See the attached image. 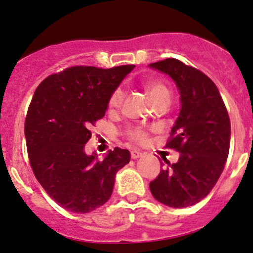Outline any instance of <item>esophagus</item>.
I'll return each instance as SVG.
<instances>
[{
	"label": "esophagus",
	"mask_w": 253,
	"mask_h": 253,
	"mask_svg": "<svg viewBox=\"0 0 253 253\" xmlns=\"http://www.w3.org/2000/svg\"><path fill=\"white\" fill-rule=\"evenodd\" d=\"M130 155H131V159H138L142 157V153L140 152V150H131Z\"/></svg>",
	"instance_id": "obj_1"
}]
</instances>
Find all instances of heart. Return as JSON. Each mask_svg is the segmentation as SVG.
I'll return each instance as SVG.
<instances>
[{"label": "heart", "instance_id": "1", "mask_svg": "<svg viewBox=\"0 0 253 253\" xmlns=\"http://www.w3.org/2000/svg\"><path fill=\"white\" fill-rule=\"evenodd\" d=\"M146 88L150 100L154 104L159 103V101H169V100H171V89L163 81L153 80L147 82ZM124 96H126L124 89L122 87H117L109 98V103H107L109 109L112 110V111L113 110H118L123 104ZM126 135L130 141L137 142V143H143L148 137L146 130L141 129V127H129V129L126 130Z\"/></svg>", "mask_w": 253, "mask_h": 253}]
</instances>
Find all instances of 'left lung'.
Here are the masks:
<instances>
[{"instance_id": "8db88e82", "label": "left lung", "mask_w": 253, "mask_h": 253, "mask_svg": "<svg viewBox=\"0 0 253 253\" xmlns=\"http://www.w3.org/2000/svg\"><path fill=\"white\" fill-rule=\"evenodd\" d=\"M172 78L181 109L166 147L180 153L178 163L161 169L149 183L155 200L185 208L203 200L216 184L228 158L231 122L217 87L206 74L179 59L149 64Z\"/></svg>"}]
</instances>
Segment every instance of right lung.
<instances>
[{
  "mask_svg": "<svg viewBox=\"0 0 253 253\" xmlns=\"http://www.w3.org/2000/svg\"><path fill=\"white\" fill-rule=\"evenodd\" d=\"M134 67L75 65L37 87L25 121L28 158L42 189L67 211L84 214L106 203L116 173L130 161L129 150L118 147L98 160L84 153V144L111 93Z\"/></svg>",
  "mask_w": 253,
  "mask_h": 253,
  "instance_id": "obj_1",
  "label": "right lung"
}]
</instances>
